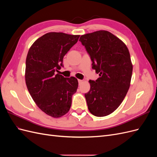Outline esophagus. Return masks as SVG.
I'll return each mask as SVG.
<instances>
[{"instance_id": "1", "label": "esophagus", "mask_w": 157, "mask_h": 157, "mask_svg": "<svg viewBox=\"0 0 157 157\" xmlns=\"http://www.w3.org/2000/svg\"><path fill=\"white\" fill-rule=\"evenodd\" d=\"M78 83H79V84H80V83H82V80H80V79H78Z\"/></svg>"}]
</instances>
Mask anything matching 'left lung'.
Segmentation results:
<instances>
[{
    "instance_id": "left-lung-1",
    "label": "left lung",
    "mask_w": 157,
    "mask_h": 157,
    "mask_svg": "<svg viewBox=\"0 0 157 157\" xmlns=\"http://www.w3.org/2000/svg\"><path fill=\"white\" fill-rule=\"evenodd\" d=\"M79 40L99 76L96 80H89L90 90L84 95L88 108L96 117L110 115L119 107L130 88L133 65L129 50L107 31L83 35Z\"/></svg>"
}]
</instances>
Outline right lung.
<instances>
[{
  "label": "right lung",
  "mask_w": 157,
  "mask_h": 157,
  "mask_svg": "<svg viewBox=\"0 0 157 157\" xmlns=\"http://www.w3.org/2000/svg\"><path fill=\"white\" fill-rule=\"evenodd\" d=\"M79 36L48 33L35 40L28 52L25 74L28 91L36 105L50 117L59 118L68 113L78 88L75 77L65 78L56 72Z\"/></svg>",
  "instance_id": "right-lung-1"
}]
</instances>
